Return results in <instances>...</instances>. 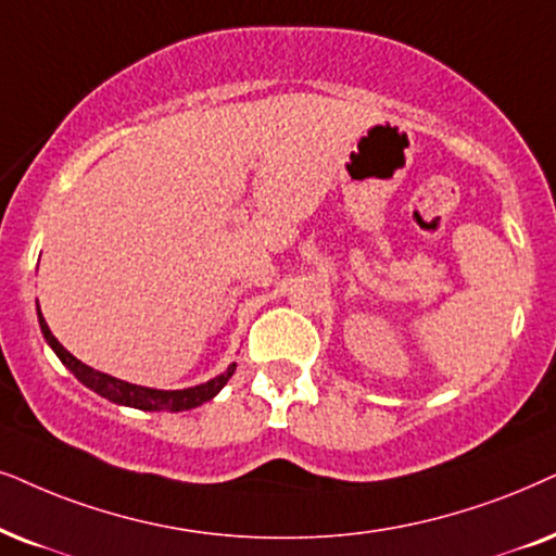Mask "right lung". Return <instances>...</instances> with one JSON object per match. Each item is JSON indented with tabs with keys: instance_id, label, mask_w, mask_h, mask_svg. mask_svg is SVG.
<instances>
[{
	"instance_id": "right-lung-1",
	"label": "right lung",
	"mask_w": 556,
	"mask_h": 556,
	"mask_svg": "<svg viewBox=\"0 0 556 556\" xmlns=\"http://www.w3.org/2000/svg\"><path fill=\"white\" fill-rule=\"evenodd\" d=\"M38 321H40L42 337H46V342L50 344V348H53L58 359H61V363L66 365L68 370L74 372L86 388H91L93 393L104 395L106 401L119 403V406H132V408H140V410H189V408H197V406H201V403L212 401L214 395L227 386V380L232 378V372L237 367L232 363L225 372L208 380V383L184 388V391H157V388L125 383V380L112 378V375L99 372V370H93V367L84 365L81 359H76L66 348H63L61 342L55 340L53 331L48 329L46 319H42L40 308H38Z\"/></svg>"
}]
</instances>
